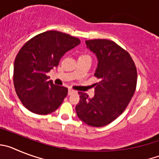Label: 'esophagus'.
Listing matches in <instances>:
<instances>
[{"instance_id":"obj_1","label":"esophagus","mask_w":159,"mask_h":159,"mask_svg":"<svg viewBox=\"0 0 159 159\" xmlns=\"http://www.w3.org/2000/svg\"><path fill=\"white\" fill-rule=\"evenodd\" d=\"M74 93H75V91H74V90H72V89L68 90V95H71Z\"/></svg>"}]
</instances>
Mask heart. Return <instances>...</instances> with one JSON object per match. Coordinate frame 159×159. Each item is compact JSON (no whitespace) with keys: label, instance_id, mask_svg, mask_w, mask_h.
<instances>
[{"label":"heart","instance_id":"1","mask_svg":"<svg viewBox=\"0 0 159 159\" xmlns=\"http://www.w3.org/2000/svg\"><path fill=\"white\" fill-rule=\"evenodd\" d=\"M80 57H81V58H91V57H90L89 55H88V54L81 55Z\"/></svg>","mask_w":159,"mask_h":159}]
</instances>
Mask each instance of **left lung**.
Returning a JSON list of instances; mask_svg holds the SVG:
<instances>
[{"mask_svg":"<svg viewBox=\"0 0 159 159\" xmlns=\"http://www.w3.org/2000/svg\"><path fill=\"white\" fill-rule=\"evenodd\" d=\"M86 44L98 59L94 75L99 81L92 85L93 98L79 92L75 111L84 123L100 127L113 122L128 106L136 89L137 69L128 52L114 41L96 39L86 40Z\"/></svg>","mask_w":159,"mask_h":159,"instance_id":"left-lung-1","label":"left lung"}]
</instances>
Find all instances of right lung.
Instances as JSON below:
<instances>
[{
	"label": "right lung",
	"mask_w": 159,
	"mask_h": 159,
	"mask_svg": "<svg viewBox=\"0 0 159 159\" xmlns=\"http://www.w3.org/2000/svg\"><path fill=\"white\" fill-rule=\"evenodd\" d=\"M80 43L78 38L58 31L32 37L16 55L13 84L24 106L37 115H48L61 105L67 88L55 85L46 73L57 67L61 57Z\"/></svg>",
	"instance_id": "right-lung-1"
}]
</instances>
